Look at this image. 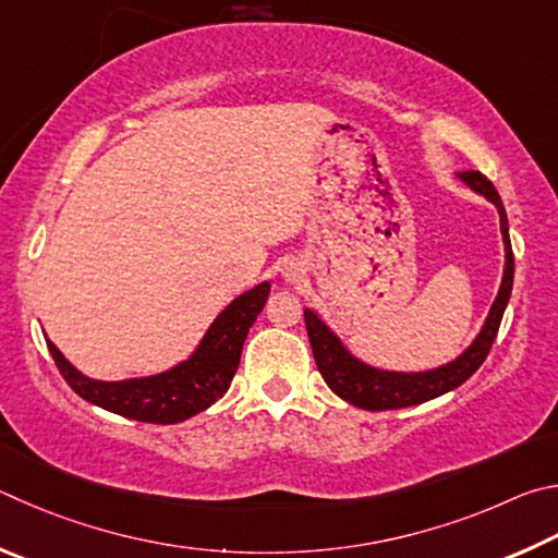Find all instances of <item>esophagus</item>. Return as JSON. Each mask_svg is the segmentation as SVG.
I'll return each mask as SVG.
<instances>
[{
  "label": "esophagus",
  "mask_w": 558,
  "mask_h": 558,
  "mask_svg": "<svg viewBox=\"0 0 558 558\" xmlns=\"http://www.w3.org/2000/svg\"><path fill=\"white\" fill-rule=\"evenodd\" d=\"M281 274H284L287 284H299V281L304 279V267H301V262L291 259V262L284 264V269H281Z\"/></svg>",
  "instance_id": "esophagus-1"
}]
</instances>
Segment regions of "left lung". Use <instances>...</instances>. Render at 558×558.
<instances>
[{"label": "left lung", "instance_id": "obj_1", "mask_svg": "<svg viewBox=\"0 0 558 558\" xmlns=\"http://www.w3.org/2000/svg\"><path fill=\"white\" fill-rule=\"evenodd\" d=\"M458 179L465 185H471L475 193L485 195V198L495 205L497 213H500V230L505 242V274L495 304L490 306V314L485 318V326L481 328V333H477L473 343L448 365L426 369V373H389V369L369 367L363 360H357L314 311L304 308L306 330L311 348H314L318 373L324 375L326 385L333 389L340 399H345V402L353 407L367 409V412H385V409H402L428 402V399L441 397L446 392H451V389L461 387L465 379L483 365L487 353H490L493 340L497 336V330H500L507 301H510L512 294L514 254L510 244V228H507V213L500 201V193L495 191V185L487 181L481 171H463L458 173Z\"/></svg>", "mask_w": 558, "mask_h": 558}]
</instances>
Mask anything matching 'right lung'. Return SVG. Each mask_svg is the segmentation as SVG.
Returning <instances> with one entry per match:
<instances>
[{
	"mask_svg": "<svg viewBox=\"0 0 558 558\" xmlns=\"http://www.w3.org/2000/svg\"><path fill=\"white\" fill-rule=\"evenodd\" d=\"M269 281L244 291L213 320L195 353L166 373L120 383L85 377L63 357L51 340H46L58 369L77 397L107 412L146 424H179L201 414L228 392L238 373L244 338L267 304Z\"/></svg>",
	"mask_w": 558,
	"mask_h": 558,
	"instance_id": "add662e5",
	"label": "right lung"
}]
</instances>
